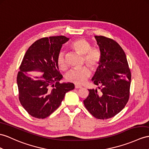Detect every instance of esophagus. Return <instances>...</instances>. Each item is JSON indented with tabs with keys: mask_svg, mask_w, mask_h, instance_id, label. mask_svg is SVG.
Segmentation results:
<instances>
[{
	"mask_svg": "<svg viewBox=\"0 0 149 149\" xmlns=\"http://www.w3.org/2000/svg\"><path fill=\"white\" fill-rule=\"evenodd\" d=\"M74 87H75V88H82V86L81 85H77V84L74 85Z\"/></svg>",
	"mask_w": 149,
	"mask_h": 149,
	"instance_id": "obj_1",
	"label": "esophagus"
}]
</instances>
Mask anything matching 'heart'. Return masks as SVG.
Returning a JSON list of instances; mask_svg holds the SVG:
<instances>
[{
    "mask_svg": "<svg viewBox=\"0 0 149 149\" xmlns=\"http://www.w3.org/2000/svg\"><path fill=\"white\" fill-rule=\"evenodd\" d=\"M71 48L79 55L83 56V62L92 69L95 70L99 66L102 59V55L99 50L92 49L90 43L85 39L79 38L72 41L70 45ZM57 64L61 70H66L67 64L65 59L64 52L61 51L57 54ZM91 74L90 69L84 66L79 69H73L69 71L66 74V79L68 81L75 84H83Z\"/></svg>",
    "mask_w": 149,
    "mask_h": 149,
    "instance_id": "heart-1",
    "label": "heart"
}]
</instances>
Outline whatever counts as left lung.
<instances>
[{
    "mask_svg": "<svg viewBox=\"0 0 149 149\" xmlns=\"http://www.w3.org/2000/svg\"><path fill=\"white\" fill-rule=\"evenodd\" d=\"M102 59L92 80L97 89H88L83 100L94 117L107 119L121 111L130 97L131 72L124 50L114 40L95 36Z\"/></svg>",
    "mask_w": 149,
    "mask_h": 149,
    "instance_id": "8db88e82",
    "label": "left lung"
}]
</instances>
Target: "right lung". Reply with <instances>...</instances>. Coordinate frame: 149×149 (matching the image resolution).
<instances>
[{
  "instance_id": "obj_1",
  "label": "right lung",
  "mask_w": 149,
  "mask_h": 149,
  "mask_svg": "<svg viewBox=\"0 0 149 149\" xmlns=\"http://www.w3.org/2000/svg\"><path fill=\"white\" fill-rule=\"evenodd\" d=\"M69 39L64 36L42 38L33 43L25 54L17 83L20 103L33 117H48L59 107L66 93L74 88L72 83H59L63 75L57 64V54ZM30 71H40L43 74L32 78L27 73Z\"/></svg>"
}]
</instances>
